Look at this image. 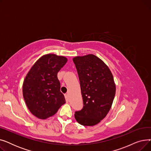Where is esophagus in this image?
I'll list each match as a JSON object with an SVG mask.
<instances>
[{
	"instance_id": "esophagus-1",
	"label": "esophagus",
	"mask_w": 151,
	"mask_h": 151,
	"mask_svg": "<svg viewBox=\"0 0 151 151\" xmlns=\"http://www.w3.org/2000/svg\"><path fill=\"white\" fill-rule=\"evenodd\" d=\"M65 98L66 101L68 102V100H69V98H68V95L67 93H65Z\"/></svg>"
}]
</instances>
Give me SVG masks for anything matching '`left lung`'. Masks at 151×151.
Here are the masks:
<instances>
[{"mask_svg": "<svg viewBox=\"0 0 151 151\" xmlns=\"http://www.w3.org/2000/svg\"><path fill=\"white\" fill-rule=\"evenodd\" d=\"M80 83L83 108L75 113L76 121L93 126L104 119L116 93L113 75L105 63L93 54L73 59Z\"/></svg>", "mask_w": 151, "mask_h": 151, "instance_id": "1", "label": "left lung"}]
</instances>
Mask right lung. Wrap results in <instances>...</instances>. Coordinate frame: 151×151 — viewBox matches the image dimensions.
Segmentation results:
<instances>
[{"label": "right lung", "instance_id": "obj_1", "mask_svg": "<svg viewBox=\"0 0 151 151\" xmlns=\"http://www.w3.org/2000/svg\"><path fill=\"white\" fill-rule=\"evenodd\" d=\"M67 62L63 56L45 55L34 63L26 76L23 97L30 111L37 117L45 119L53 116L65 103L60 91L58 73Z\"/></svg>", "mask_w": 151, "mask_h": 151}]
</instances>
